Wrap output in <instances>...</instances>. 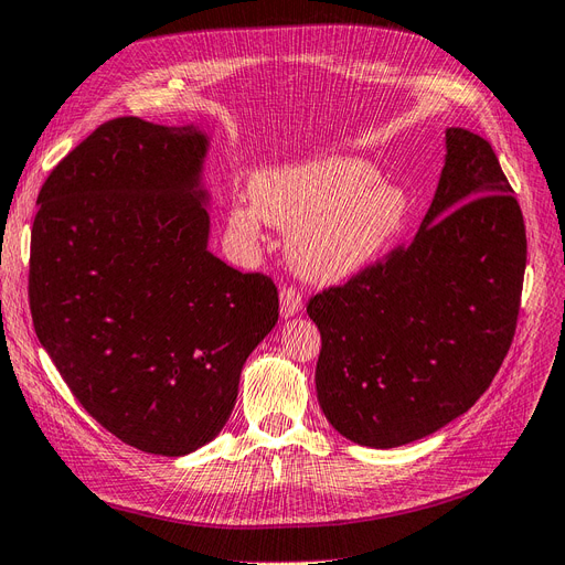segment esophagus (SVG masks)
Instances as JSON below:
<instances>
[{
	"label": "esophagus",
	"mask_w": 565,
	"mask_h": 565,
	"mask_svg": "<svg viewBox=\"0 0 565 565\" xmlns=\"http://www.w3.org/2000/svg\"><path fill=\"white\" fill-rule=\"evenodd\" d=\"M300 309H302V298H300V294L296 288H290V286H286L281 294H279V312H281V319H290V317H296V315H300Z\"/></svg>",
	"instance_id": "esophagus-1"
}]
</instances>
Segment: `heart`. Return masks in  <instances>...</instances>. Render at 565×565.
<instances>
[{"mask_svg":"<svg viewBox=\"0 0 565 565\" xmlns=\"http://www.w3.org/2000/svg\"><path fill=\"white\" fill-rule=\"evenodd\" d=\"M356 157H326L256 173L253 204L230 206V230L258 244L263 221L288 234V263L307 284L331 286L380 258L408 215L406 192Z\"/></svg>","mask_w":565,"mask_h":565,"instance_id":"obj_1","label":"heart"}]
</instances>
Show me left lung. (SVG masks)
Here are the masks:
<instances>
[{
    "mask_svg": "<svg viewBox=\"0 0 565 565\" xmlns=\"http://www.w3.org/2000/svg\"><path fill=\"white\" fill-rule=\"evenodd\" d=\"M523 271V215L493 148L446 129L415 239L307 305L326 420L359 446L396 448L467 413L512 344Z\"/></svg>",
    "mask_w": 565,
    "mask_h": 565,
    "instance_id": "1",
    "label": "left lung"
}]
</instances>
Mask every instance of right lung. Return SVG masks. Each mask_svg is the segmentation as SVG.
Masks as SVG:
<instances>
[{"label": "right lung", "instance_id": "obj_1", "mask_svg": "<svg viewBox=\"0 0 565 565\" xmlns=\"http://www.w3.org/2000/svg\"><path fill=\"white\" fill-rule=\"evenodd\" d=\"M211 136L107 121L46 178L30 244L34 331L86 413L138 450L213 441L277 286L209 250Z\"/></svg>", "mask_w": 565, "mask_h": 565}]
</instances>
